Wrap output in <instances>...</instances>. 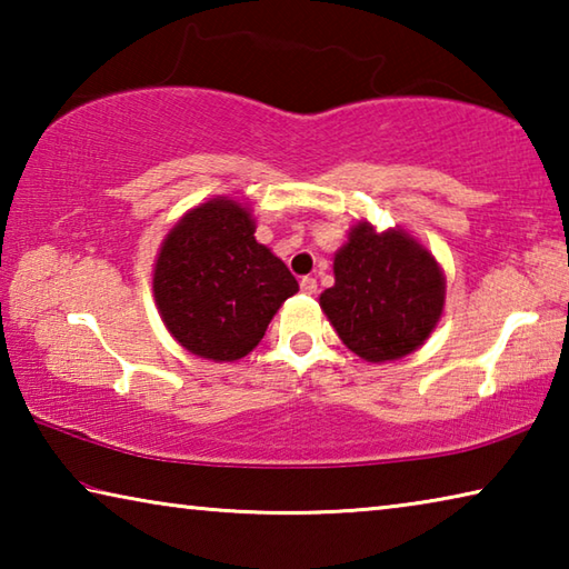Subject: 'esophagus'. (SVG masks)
I'll return each instance as SVG.
<instances>
[{
	"mask_svg": "<svg viewBox=\"0 0 569 569\" xmlns=\"http://www.w3.org/2000/svg\"><path fill=\"white\" fill-rule=\"evenodd\" d=\"M301 291H303L306 296H313L316 291H319V283H316V278H311V276L301 278Z\"/></svg>",
	"mask_w": 569,
	"mask_h": 569,
	"instance_id": "esophagus-1",
	"label": "esophagus"
}]
</instances>
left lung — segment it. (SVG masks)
Instances as JSON below:
<instances>
[{
	"instance_id": "8db88e82",
	"label": "left lung",
	"mask_w": 569,
	"mask_h": 569,
	"mask_svg": "<svg viewBox=\"0 0 569 569\" xmlns=\"http://www.w3.org/2000/svg\"><path fill=\"white\" fill-rule=\"evenodd\" d=\"M447 278L431 250L401 226L349 228L333 253V286L319 303L333 331L359 359L399 361L423 346L441 321Z\"/></svg>"
}]
</instances>
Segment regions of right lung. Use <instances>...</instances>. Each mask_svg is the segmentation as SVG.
Wrapping results in <instances>:
<instances>
[{
    "label": "right lung",
    "mask_w": 569,
    "mask_h": 569,
    "mask_svg": "<svg viewBox=\"0 0 569 569\" xmlns=\"http://www.w3.org/2000/svg\"><path fill=\"white\" fill-rule=\"evenodd\" d=\"M296 291L286 263L256 240L250 208L226 196L190 208L152 266V296L166 329L182 349L216 363L253 351Z\"/></svg>",
    "instance_id": "1"
}]
</instances>
